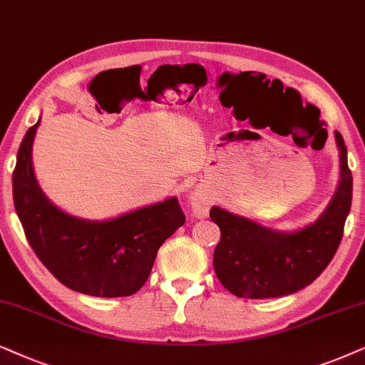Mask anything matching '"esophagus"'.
Returning a JSON list of instances; mask_svg holds the SVG:
<instances>
[{
	"label": "esophagus",
	"mask_w": 365,
	"mask_h": 365,
	"mask_svg": "<svg viewBox=\"0 0 365 365\" xmlns=\"http://www.w3.org/2000/svg\"><path fill=\"white\" fill-rule=\"evenodd\" d=\"M210 205H212V198L208 193L202 192V190H195L190 195V207H192V212L195 217H198V218L207 217L208 210H210Z\"/></svg>",
	"instance_id": "esophagus-1"
}]
</instances>
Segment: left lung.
Instances as JSON below:
<instances>
[{"label":"left lung","mask_w":365,"mask_h":365,"mask_svg":"<svg viewBox=\"0 0 365 365\" xmlns=\"http://www.w3.org/2000/svg\"><path fill=\"white\" fill-rule=\"evenodd\" d=\"M335 142L341 150V185L312 225L282 233L212 207L210 218L222 235L213 252V269L228 292L245 299L294 294L312 284L334 259L352 203V173L339 132Z\"/></svg>","instance_id":"8db88e82"}]
</instances>
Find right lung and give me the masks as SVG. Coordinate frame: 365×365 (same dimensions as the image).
<instances>
[{"mask_svg": "<svg viewBox=\"0 0 365 365\" xmlns=\"http://www.w3.org/2000/svg\"><path fill=\"white\" fill-rule=\"evenodd\" d=\"M33 125L19 145L13 202L41 264L68 289L93 297H126L143 287L165 240L185 223L177 198L106 222L70 217L38 187L31 165Z\"/></svg>", "mask_w": 365, "mask_h": 365, "instance_id": "add662e5", "label": "right lung"}]
</instances>
